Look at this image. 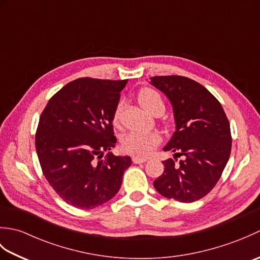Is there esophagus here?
I'll return each mask as SVG.
<instances>
[{
  "label": "esophagus",
  "mask_w": 260,
  "mask_h": 260,
  "mask_svg": "<svg viewBox=\"0 0 260 260\" xmlns=\"http://www.w3.org/2000/svg\"><path fill=\"white\" fill-rule=\"evenodd\" d=\"M132 161L135 164H141V163H145L147 161V158H143V157H139V156H133Z\"/></svg>",
  "instance_id": "34e87169"
}]
</instances>
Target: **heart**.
<instances>
[{
    "instance_id": "heart-1",
    "label": "heart",
    "mask_w": 260,
    "mask_h": 260,
    "mask_svg": "<svg viewBox=\"0 0 260 260\" xmlns=\"http://www.w3.org/2000/svg\"><path fill=\"white\" fill-rule=\"evenodd\" d=\"M139 102L141 106L151 113L152 110L158 105H163V102L158 93L151 89V88H144L139 93ZM120 106L116 108L114 113V121H117L119 117ZM159 143L161 137L157 133H147V132H131L127 134L123 142H121V148L123 151L131 154V155L145 157L153 152Z\"/></svg>"
}]
</instances>
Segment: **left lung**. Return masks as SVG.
<instances>
[{
	"label": "left lung",
	"instance_id": "8db88e82",
	"mask_svg": "<svg viewBox=\"0 0 260 260\" xmlns=\"http://www.w3.org/2000/svg\"><path fill=\"white\" fill-rule=\"evenodd\" d=\"M151 84L172 104L175 132L164 151V172L154 181L155 190L168 199L193 202L217 184L231 152L230 124L221 104L206 87L182 76L152 77ZM182 156L179 164L176 157Z\"/></svg>",
	"mask_w": 260,
	"mask_h": 260
}]
</instances>
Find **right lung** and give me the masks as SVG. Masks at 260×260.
<instances>
[{"instance_id": "add662e5", "label": "right lung", "mask_w": 260, "mask_h": 260, "mask_svg": "<svg viewBox=\"0 0 260 260\" xmlns=\"http://www.w3.org/2000/svg\"><path fill=\"white\" fill-rule=\"evenodd\" d=\"M126 80L79 78L50 98L39 119L36 150L43 175L70 206L93 209L118 192L129 156L116 144L114 113Z\"/></svg>"}]
</instances>
